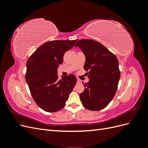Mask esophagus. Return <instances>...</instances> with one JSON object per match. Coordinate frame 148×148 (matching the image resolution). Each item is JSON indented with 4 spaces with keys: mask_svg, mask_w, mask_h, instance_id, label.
<instances>
[{
    "mask_svg": "<svg viewBox=\"0 0 148 148\" xmlns=\"http://www.w3.org/2000/svg\"><path fill=\"white\" fill-rule=\"evenodd\" d=\"M77 83H82V81L79 78H77Z\"/></svg>",
    "mask_w": 148,
    "mask_h": 148,
    "instance_id": "esophagus-1",
    "label": "esophagus"
}]
</instances>
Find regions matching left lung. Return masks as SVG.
<instances>
[{"instance_id":"1","label":"left lung","mask_w":148,"mask_h":148,"mask_svg":"<svg viewBox=\"0 0 148 148\" xmlns=\"http://www.w3.org/2000/svg\"><path fill=\"white\" fill-rule=\"evenodd\" d=\"M86 56L84 70L89 82L83 84L79 94L83 106L88 110H100L112 100L120 77L119 61L114 53L102 44L92 39H81L75 44Z\"/></svg>"}]
</instances>
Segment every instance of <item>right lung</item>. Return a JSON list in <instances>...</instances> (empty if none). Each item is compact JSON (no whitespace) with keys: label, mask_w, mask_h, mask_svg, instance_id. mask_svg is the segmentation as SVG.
<instances>
[{"label":"right lung","mask_w":148,"mask_h":148,"mask_svg":"<svg viewBox=\"0 0 148 148\" xmlns=\"http://www.w3.org/2000/svg\"><path fill=\"white\" fill-rule=\"evenodd\" d=\"M77 39L56 40L45 42L36 50L26 62L25 79L34 102L47 112L63 109L77 83L73 74L59 79L57 68L64 53Z\"/></svg>","instance_id":"add662e5"}]
</instances>
